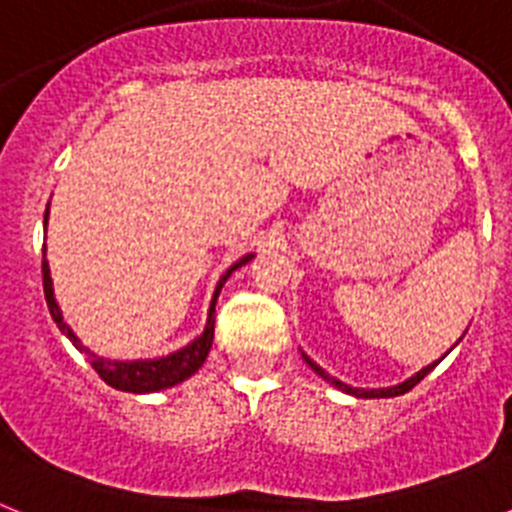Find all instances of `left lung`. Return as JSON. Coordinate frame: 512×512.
<instances>
[{"instance_id": "left-lung-1", "label": "left lung", "mask_w": 512, "mask_h": 512, "mask_svg": "<svg viewBox=\"0 0 512 512\" xmlns=\"http://www.w3.org/2000/svg\"><path fill=\"white\" fill-rule=\"evenodd\" d=\"M446 354H449V351H446ZM443 354V356H446ZM441 356V359H443ZM302 359L307 361V366H310L312 372L318 374V377H323L325 382H330L333 384V387H336V390H341V392H346V395H354V397H366V400H372V397H397V395H405V392H410L415 387V384L420 382V379L425 377V374H431L433 369H436V364L438 361H433V364H428V366H423V369H420V372H415L413 377H408L405 379V382H400V384H392V387H379V390H364V387H351V384H346V382H341V379H336V377H330L328 372H325L323 366L320 364H315V361L310 359V356L307 354H302Z\"/></svg>"}]
</instances>
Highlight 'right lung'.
<instances>
[{
    "label": "right lung",
    "mask_w": 512,
    "mask_h": 512,
    "mask_svg": "<svg viewBox=\"0 0 512 512\" xmlns=\"http://www.w3.org/2000/svg\"><path fill=\"white\" fill-rule=\"evenodd\" d=\"M51 205V202H48ZM45 228H48V210H45ZM253 259V253H246L243 259L235 261L228 271H225L220 282L215 284V292H212V300H210V310H207V323L205 330H202L200 336L189 341L187 346L176 348L171 354L166 356H158V359H130V361H122V359H104V356L94 354L89 351L84 343L79 341L71 325L63 320V312L56 302V292H53V279H51V266L45 261V248H43V292H45V302H48V310H51V318L56 320L58 330H61L63 336L69 338L76 348H79L81 354L87 356L89 364L94 366V372L104 379V382L115 387V390L122 392H133V395H146V392H158V390H166V387H174V384L184 382V379L192 377L202 364H205L207 354H210L212 348V336H215V305H217V297H220V289L223 284L228 282V277L233 274L235 269H241L246 266L248 261Z\"/></svg>",
    "instance_id": "add662e5"
}]
</instances>
